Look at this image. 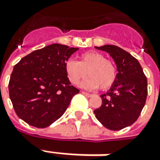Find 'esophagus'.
Instances as JSON below:
<instances>
[{
    "label": "esophagus",
    "mask_w": 160,
    "mask_h": 160,
    "mask_svg": "<svg viewBox=\"0 0 160 160\" xmlns=\"http://www.w3.org/2000/svg\"><path fill=\"white\" fill-rule=\"evenodd\" d=\"M81 93L84 94V95H86L87 97H91V96H93V94H89V93H87V92H84V91H82Z\"/></svg>",
    "instance_id": "34e87169"
}]
</instances>
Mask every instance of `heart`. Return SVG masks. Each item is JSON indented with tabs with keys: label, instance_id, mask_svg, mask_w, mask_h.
Listing matches in <instances>:
<instances>
[{
	"label": "heart",
	"instance_id": "b5f03b06",
	"mask_svg": "<svg viewBox=\"0 0 160 160\" xmlns=\"http://www.w3.org/2000/svg\"><path fill=\"white\" fill-rule=\"evenodd\" d=\"M65 70L72 84L78 85L87 76L89 77L82 83L86 88H100L102 90L110 88L117 80V66L115 63L105 58V56L98 52H86L80 55L79 62L73 59L66 60Z\"/></svg>",
	"mask_w": 160,
	"mask_h": 160
}]
</instances>
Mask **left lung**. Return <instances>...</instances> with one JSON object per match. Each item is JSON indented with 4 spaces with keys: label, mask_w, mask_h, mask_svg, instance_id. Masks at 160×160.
Instances as JSON below:
<instances>
[{
    "label": "left lung",
    "mask_w": 160,
    "mask_h": 160,
    "mask_svg": "<svg viewBox=\"0 0 160 160\" xmlns=\"http://www.w3.org/2000/svg\"><path fill=\"white\" fill-rule=\"evenodd\" d=\"M95 48L111 56L118 72L114 85L101 95L102 103L94 110L95 117L108 130H120L140 116L148 93L147 79L138 59L124 50L110 44Z\"/></svg>",
    "instance_id": "1"
}]
</instances>
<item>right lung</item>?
I'll return each mask as SVG.
<instances>
[{
  "instance_id": "right-lung-1",
  "label": "right lung",
  "mask_w": 160,
  "mask_h": 160,
  "mask_svg": "<svg viewBox=\"0 0 160 160\" xmlns=\"http://www.w3.org/2000/svg\"><path fill=\"white\" fill-rule=\"evenodd\" d=\"M78 48L52 43L36 50L14 66L8 92L19 118L45 128L62 117L80 90L69 81L65 64Z\"/></svg>"
}]
</instances>
